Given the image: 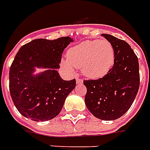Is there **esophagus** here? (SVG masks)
<instances>
[{"mask_svg":"<svg viewBox=\"0 0 150 150\" xmlns=\"http://www.w3.org/2000/svg\"><path fill=\"white\" fill-rule=\"evenodd\" d=\"M76 82H77V84H82L83 81H82V79H80V78H78V77H77V80H76Z\"/></svg>","mask_w":150,"mask_h":150,"instance_id":"obj_1","label":"esophagus"}]
</instances>
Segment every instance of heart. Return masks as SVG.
<instances>
[{"label": "heart", "mask_w": 150, "mask_h": 150, "mask_svg": "<svg viewBox=\"0 0 150 150\" xmlns=\"http://www.w3.org/2000/svg\"><path fill=\"white\" fill-rule=\"evenodd\" d=\"M115 62V49L108 40H86L68 50L63 63L68 70L82 68L88 78L96 79L110 72Z\"/></svg>", "instance_id": "1"}]
</instances>
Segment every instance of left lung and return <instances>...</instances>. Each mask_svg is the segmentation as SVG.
I'll use <instances>...</instances> for the list:
<instances>
[{
	"mask_svg": "<svg viewBox=\"0 0 150 150\" xmlns=\"http://www.w3.org/2000/svg\"><path fill=\"white\" fill-rule=\"evenodd\" d=\"M115 49V62L110 72L96 80H84L85 104L95 117L113 120L129 110L139 87V61L125 41L103 34Z\"/></svg>",
	"mask_w": 150,
	"mask_h": 150,
	"instance_id": "1",
	"label": "left lung"
}]
</instances>
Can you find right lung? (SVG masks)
<instances>
[{
	"label": "right lung",
	"mask_w": 150,
	"mask_h": 150,
	"mask_svg": "<svg viewBox=\"0 0 150 150\" xmlns=\"http://www.w3.org/2000/svg\"><path fill=\"white\" fill-rule=\"evenodd\" d=\"M73 39H38L23 45L12 63L9 79L12 101L21 115L35 121H46L59 115L76 80L65 81L58 68L64 49ZM35 67L46 68L35 75Z\"/></svg>",
	"instance_id": "right-lung-1"
}]
</instances>
